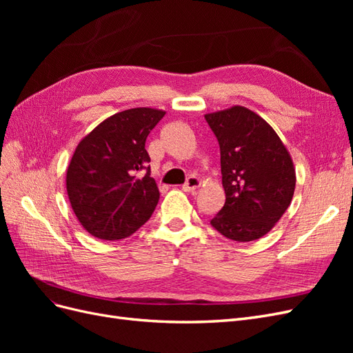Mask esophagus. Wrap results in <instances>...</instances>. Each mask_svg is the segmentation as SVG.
Wrapping results in <instances>:
<instances>
[{
  "label": "esophagus",
  "mask_w": 353,
  "mask_h": 353,
  "mask_svg": "<svg viewBox=\"0 0 353 353\" xmlns=\"http://www.w3.org/2000/svg\"><path fill=\"white\" fill-rule=\"evenodd\" d=\"M200 184H201L200 179L194 175H191V176H188L187 183L183 185V190L187 191V193H194V191L200 187Z\"/></svg>",
  "instance_id": "esophagus-1"
}]
</instances>
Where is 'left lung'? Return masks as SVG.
Listing matches in <instances>:
<instances>
[{
	"instance_id": "1",
	"label": "left lung",
	"mask_w": 353,
	"mask_h": 353,
	"mask_svg": "<svg viewBox=\"0 0 353 353\" xmlns=\"http://www.w3.org/2000/svg\"><path fill=\"white\" fill-rule=\"evenodd\" d=\"M221 150L225 205L210 221L223 237L253 241L268 234L290 206L296 170L272 126L243 105L206 113Z\"/></svg>"
}]
</instances>
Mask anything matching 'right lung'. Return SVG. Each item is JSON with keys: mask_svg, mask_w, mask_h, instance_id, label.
Masks as SVG:
<instances>
[{"mask_svg": "<svg viewBox=\"0 0 353 353\" xmlns=\"http://www.w3.org/2000/svg\"><path fill=\"white\" fill-rule=\"evenodd\" d=\"M165 110L128 109L85 135L66 174L70 206L81 225L101 240L130 237L150 219L160 197L150 176L145 140ZM145 168L140 179L137 172Z\"/></svg>", "mask_w": 353, "mask_h": 353, "instance_id": "1", "label": "right lung"}]
</instances>
